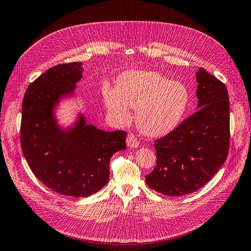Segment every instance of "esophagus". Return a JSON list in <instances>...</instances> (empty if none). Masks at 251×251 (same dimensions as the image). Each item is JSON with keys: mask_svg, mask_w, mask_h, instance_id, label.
Masks as SVG:
<instances>
[{"mask_svg": "<svg viewBox=\"0 0 251 251\" xmlns=\"http://www.w3.org/2000/svg\"><path fill=\"white\" fill-rule=\"evenodd\" d=\"M126 142H127V145H128V147H129V148H133V149L139 148V141L137 140L136 136H133L132 133H129V135L127 136Z\"/></svg>", "mask_w": 251, "mask_h": 251, "instance_id": "1", "label": "esophagus"}]
</instances>
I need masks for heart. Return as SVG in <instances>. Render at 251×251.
I'll return each mask as SVG.
<instances>
[{"label": "heart", "mask_w": 251, "mask_h": 251, "mask_svg": "<svg viewBox=\"0 0 251 251\" xmlns=\"http://www.w3.org/2000/svg\"><path fill=\"white\" fill-rule=\"evenodd\" d=\"M102 99L112 118L125 123L129 107L136 110V125L143 135L161 137L182 123L189 106V92L179 82L155 72L130 71L116 80V90L104 86Z\"/></svg>", "instance_id": "b5f03b06"}]
</instances>
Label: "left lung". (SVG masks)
I'll return each instance as SVG.
<instances>
[{"label": "left lung", "mask_w": 251, "mask_h": 251, "mask_svg": "<svg viewBox=\"0 0 251 251\" xmlns=\"http://www.w3.org/2000/svg\"><path fill=\"white\" fill-rule=\"evenodd\" d=\"M198 111L155 141L157 162L145 176L151 189L169 197L200 189L229 153L230 103L226 85L203 68L196 73Z\"/></svg>", "instance_id": "obj_1"}]
</instances>
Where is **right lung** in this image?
Returning <instances> with one entry per match:
<instances>
[{"label": "right lung", "instance_id": "right-lung-1", "mask_svg": "<svg viewBox=\"0 0 251 251\" xmlns=\"http://www.w3.org/2000/svg\"><path fill=\"white\" fill-rule=\"evenodd\" d=\"M80 63L49 68L28 85L22 102L20 140L34 176L57 194L89 197L107 185L110 158L126 149V132L104 131L86 123L79 111L63 125L56 110L75 95L82 79Z\"/></svg>", "mask_w": 251, "mask_h": 251}]
</instances>
